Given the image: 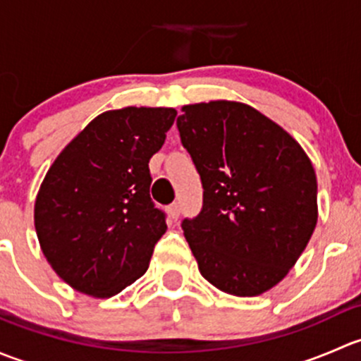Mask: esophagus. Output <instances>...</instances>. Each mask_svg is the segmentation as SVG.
Returning <instances> with one entry per match:
<instances>
[{"label": "esophagus", "mask_w": 361, "mask_h": 361, "mask_svg": "<svg viewBox=\"0 0 361 361\" xmlns=\"http://www.w3.org/2000/svg\"><path fill=\"white\" fill-rule=\"evenodd\" d=\"M167 213H169V216L173 218V220H178V216H180L181 209H180V204L178 202H173L169 207H167Z\"/></svg>", "instance_id": "1"}]
</instances>
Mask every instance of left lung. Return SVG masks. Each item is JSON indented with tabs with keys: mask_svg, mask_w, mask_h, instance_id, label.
<instances>
[{
	"mask_svg": "<svg viewBox=\"0 0 361 361\" xmlns=\"http://www.w3.org/2000/svg\"><path fill=\"white\" fill-rule=\"evenodd\" d=\"M176 126L202 181V209L185 239L202 278L221 292L257 297L278 285L318 221L316 173L300 145L245 103L181 108Z\"/></svg>",
	"mask_w": 361,
	"mask_h": 361,
	"instance_id": "1",
	"label": "left lung"
}]
</instances>
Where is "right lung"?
<instances>
[{
	"instance_id": "right-lung-1",
	"label": "right lung",
	"mask_w": 361,
	"mask_h": 361,
	"mask_svg": "<svg viewBox=\"0 0 361 361\" xmlns=\"http://www.w3.org/2000/svg\"><path fill=\"white\" fill-rule=\"evenodd\" d=\"M174 108L110 110L76 134L47 171L35 228L50 267L76 292L108 298L147 272L166 214L150 197L152 155Z\"/></svg>"
}]
</instances>
